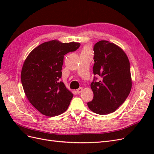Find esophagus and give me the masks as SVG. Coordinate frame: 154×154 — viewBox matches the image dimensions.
<instances>
[{"mask_svg": "<svg viewBox=\"0 0 154 154\" xmlns=\"http://www.w3.org/2000/svg\"><path fill=\"white\" fill-rule=\"evenodd\" d=\"M82 91H83V88H82V87L78 88V89L76 90V92L78 93V94H80V93H81Z\"/></svg>", "mask_w": 154, "mask_h": 154, "instance_id": "34e87169", "label": "esophagus"}]
</instances>
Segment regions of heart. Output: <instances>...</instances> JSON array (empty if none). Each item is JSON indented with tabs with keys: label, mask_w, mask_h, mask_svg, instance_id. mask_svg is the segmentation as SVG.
<instances>
[{
	"label": "heart",
	"mask_w": 154,
	"mask_h": 154,
	"mask_svg": "<svg viewBox=\"0 0 154 154\" xmlns=\"http://www.w3.org/2000/svg\"><path fill=\"white\" fill-rule=\"evenodd\" d=\"M88 48L87 47H86V48H85V49H83V52H86V51H88Z\"/></svg>",
	"instance_id": "obj_1"
}]
</instances>
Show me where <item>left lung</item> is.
Listing matches in <instances>:
<instances>
[{"label": "left lung", "instance_id": "left-lung-1", "mask_svg": "<svg viewBox=\"0 0 154 154\" xmlns=\"http://www.w3.org/2000/svg\"><path fill=\"white\" fill-rule=\"evenodd\" d=\"M94 53L93 73L100 80L94 77L91 83L94 97L87 105L94 112L106 115L117 110L131 91L130 62L122 48L106 40L97 42Z\"/></svg>", "mask_w": 154, "mask_h": 154}]
</instances>
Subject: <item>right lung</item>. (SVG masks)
Segmentation results:
<instances>
[{
    "label": "right lung",
    "mask_w": 154,
    "mask_h": 154,
    "mask_svg": "<svg viewBox=\"0 0 154 154\" xmlns=\"http://www.w3.org/2000/svg\"><path fill=\"white\" fill-rule=\"evenodd\" d=\"M78 42H46L27 56L21 71V82L27 100L42 114L53 117L63 113L73 94L59 79L62 77L63 57L76 51Z\"/></svg>",
    "instance_id": "1"
}]
</instances>
